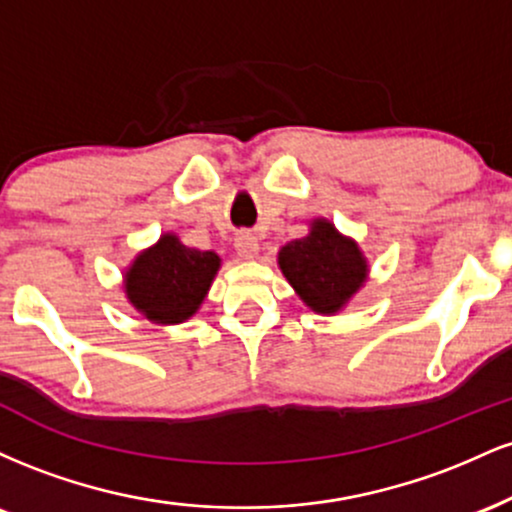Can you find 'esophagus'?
<instances>
[{
	"label": "esophagus",
	"instance_id": "esophagus-1",
	"mask_svg": "<svg viewBox=\"0 0 512 512\" xmlns=\"http://www.w3.org/2000/svg\"><path fill=\"white\" fill-rule=\"evenodd\" d=\"M233 243H236L238 255L243 257V260H255L257 252H260V243H257L255 233H250V231L236 233V240H233Z\"/></svg>",
	"mask_w": 512,
	"mask_h": 512
}]
</instances>
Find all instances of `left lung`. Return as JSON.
<instances>
[{
	"instance_id": "8db88e82",
	"label": "left lung",
	"mask_w": 512,
	"mask_h": 512,
	"mask_svg": "<svg viewBox=\"0 0 512 512\" xmlns=\"http://www.w3.org/2000/svg\"><path fill=\"white\" fill-rule=\"evenodd\" d=\"M279 267L301 301L320 315L339 313L368 276L358 245L327 219H315L308 236L286 243Z\"/></svg>"
}]
</instances>
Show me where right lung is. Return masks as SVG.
Wrapping results in <instances>:
<instances>
[{
  "instance_id": "right-lung-1",
  "label": "right lung",
  "mask_w": 512,
  "mask_h": 512,
  "mask_svg": "<svg viewBox=\"0 0 512 512\" xmlns=\"http://www.w3.org/2000/svg\"><path fill=\"white\" fill-rule=\"evenodd\" d=\"M219 267L216 252L187 248L178 236L166 233L129 264L125 293L146 320L178 325L197 313Z\"/></svg>"
}]
</instances>
